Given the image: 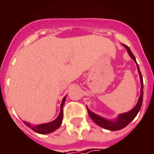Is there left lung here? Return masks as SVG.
Instances as JSON below:
<instances>
[{
	"mask_svg": "<svg viewBox=\"0 0 154 154\" xmlns=\"http://www.w3.org/2000/svg\"><path fill=\"white\" fill-rule=\"evenodd\" d=\"M123 46L127 49L128 53V55L130 56V57L133 59L134 62H136L135 61V57L134 56L133 53L131 52L130 49L128 47L127 45H123ZM137 64V63H136ZM137 68H138V71H139L140 74V82H141V93H140V96L139 100H138V103L135 105V107L132 109L130 111H128L127 113H123V114H121V115L118 116V118L116 120V121H108V120H105L103 119V117L99 116L96 115L94 113H92L91 110L87 109V111H88V115L90 116V117L92 118L93 122H95L98 126L103 128H106V129H109V130H111V131H116V130H119V129H122L124 127H126L128 124L130 122L133 120L134 118L136 116V115L138 114L140 109L141 107V104H142V100H143V80H142V75L140 74V71L139 66L137 64Z\"/></svg>",
	"mask_w": 154,
	"mask_h": 154,
	"instance_id": "left-lung-1",
	"label": "left lung"
}]
</instances>
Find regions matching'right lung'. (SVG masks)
Returning a JSON list of instances; mask_svg holds the SVG:
<instances>
[{"label": "right lung", "instance_id": "right-lung-1", "mask_svg": "<svg viewBox=\"0 0 154 154\" xmlns=\"http://www.w3.org/2000/svg\"><path fill=\"white\" fill-rule=\"evenodd\" d=\"M65 99H66V97H64L63 99H62V102L61 103V109H60V113H59V116L58 117L56 118V120H54L53 122H48V123H44V124H40V125H38V126H32L31 125L30 123H26L28 127L30 128H32L33 131H35L36 133L42 134H50L53 131H55L56 129H57L58 128L60 127L61 123L62 122V108H63V104H64V102H65Z\"/></svg>", "mask_w": 154, "mask_h": 154}]
</instances>
